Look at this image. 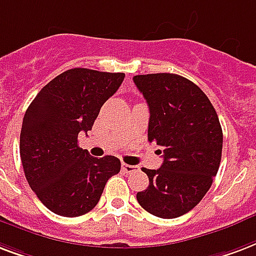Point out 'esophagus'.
I'll list each match as a JSON object with an SVG mask.
<instances>
[{
	"instance_id": "esophagus-1",
	"label": "esophagus",
	"mask_w": 256,
	"mask_h": 256,
	"mask_svg": "<svg viewBox=\"0 0 256 256\" xmlns=\"http://www.w3.org/2000/svg\"><path fill=\"white\" fill-rule=\"evenodd\" d=\"M122 169L128 174H132V173H136V172L140 170L138 166H136V165H128V164H122Z\"/></svg>"
}]
</instances>
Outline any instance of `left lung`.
<instances>
[{"mask_svg":"<svg viewBox=\"0 0 256 256\" xmlns=\"http://www.w3.org/2000/svg\"><path fill=\"white\" fill-rule=\"evenodd\" d=\"M150 111L148 140L161 146L160 169H146L149 186L136 193L149 214L174 219L202 202L219 170L223 132L212 103L198 86L176 74L132 78Z\"/></svg>","mask_w":256,"mask_h":256,"instance_id":"left-lung-1","label":"left lung"}]
</instances>
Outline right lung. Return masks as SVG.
<instances>
[{
  "label": "right lung",
  "mask_w": 256,
  "mask_h": 256,
  "mask_svg": "<svg viewBox=\"0 0 256 256\" xmlns=\"http://www.w3.org/2000/svg\"><path fill=\"white\" fill-rule=\"evenodd\" d=\"M122 72L72 68L44 86L29 104L20 134V156L29 186L54 214L76 218L96 206L111 176L114 156L96 158L78 145L100 107L120 88Z\"/></svg>",
  "instance_id": "obj_1"
}]
</instances>
